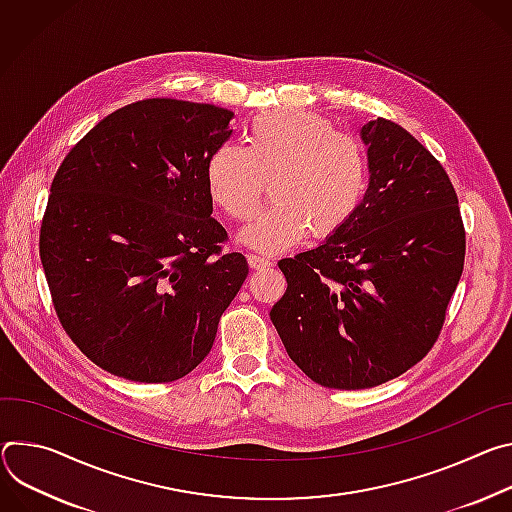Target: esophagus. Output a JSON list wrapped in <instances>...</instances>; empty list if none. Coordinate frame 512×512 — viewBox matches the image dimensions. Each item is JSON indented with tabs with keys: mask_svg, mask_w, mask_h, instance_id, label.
<instances>
[{
	"mask_svg": "<svg viewBox=\"0 0 512 512\" xmlns=\"http://www.w3.org/2000/svg\"><path fill=\"white\" fill-rule=\"evenodd\" d=\"M248 264L252 270H266L272 266V262L268 258H262V256H256V254H250L248 256Z\"/></svg>",
	"mask_w": 512,
	"mask_h": 512,
	"instance_id": "1",
	"label": "esophagus"
}]
</instances>
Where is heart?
Masks as SVG:
<instances>
[{"instance_id":"obj_1","label":"heart","mask_w":512,"mask_h":512,"mask_svg":"<svg viewBox=\"0 0 512 512\" xmlns=\"http://www.w3.org/2000/svg\"><path fill=\"white\" fill-rule=\"evenodd\" d=\"M246 146L221 144L207 162L211 201L244 221L270 179L268 205L238 234L240 244L278 254L309 232L327 238L354 215L366 191L360 142L303 109H272L250 124Z\"/></svg>"}]
</instances>
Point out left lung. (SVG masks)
<instances>
[{
	"instance_id": "obj_1",
	"label": "left lung",
	"mask_w": 512,
	"mask_h": 512,
	"mask_svg": "<svg viewBox=\"0 0 512 512\" xmlns=\"http://www.w3.org/2000/svg\"><path fill=\"white\" fill-rule=\"evenodd\" d=\"M368 189L344 227L278 262L270 319L317 384L372 388L431 350L466 254L458 195L435 156L388 120L362 126Z\"/></svg>"
}]
</instances>
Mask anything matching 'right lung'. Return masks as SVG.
I'll return each mask as SVG.
<instances>
[{
  "label": "right lung",
  "mask_w": 512,
  "mask_h": 512,
  "mask_svg": "<svg viewBox=\"0 0 512 512\" xmlns=\"http://www.w3.org/2000/svg\"><path fill=\"white\" fill-rule=\"evenodd\" d=\"M234 111L144 99L103 118L63 160L40 227L52 303L77 348L134 382H173L209 354L248 276L211 217L209 156Z\"/></svg>",
  "instance_id": "right-lung-1"
}]
</instances>
